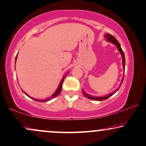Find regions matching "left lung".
<instances>
[{
	"instance_id": "1",
	"label": "left lung",
	"mask_w": 146,
	"mask_h": 146,
	"mask_svg": "<svg viewBox=\"0 0 146 146\" xmlns=\"http://www.w3.org/2000/svg\"><path fill=\"white\" fill-rule=\"evenodd\" d=\"M105 37L107 38V40H108V41L111 42H112V43H113L114 44H115L116 46H117V49L119 50V51L120 52V53H121V55L122 56V58H123V67L124 69H125V55H124V53H123V50H122V48L121 47V45H120L119 42H118V40L116 39V38L114 37L113 36H112L111 35H110V34H106V36H105ZM123 80H122V81H121V85H120V86L118 87V88L116 89V90L114 91V92L110 93V94H109L108 96H104V97H96H96L91 96H90V95L87 94V93H85L83 91V95H84L85 97H87V98H89V99H91V100H96V101H104L105 100H107V99H108L109 98H110V97L111 96H113V95L114 93L116 92V91H117L118 90H119V87H121V85L122 84V82H123Z\"/></svg>"
}]
</instances>
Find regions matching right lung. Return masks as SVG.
<instances>
[{
    "mask_svg": "<svg viewBox=\"0 0 146 146\" xmlns=\"http://www.w3.org/2000/svg\"><path fill=\"white\" fill-rule=\"evenodd\" d=\"M17 57H16V59H17ZM63 81H64V78H63V79H62V81H61V83H60V85H59V87H58V89H57V91H56V92H55V93H54V94L53 95V96H52L51 97H49V98H46V99H44V100H37V99H35V98H31V96H29L28 94H27V93H25L24 91H23V90H22V91H23V92L24 93L25 95H27V96L29 97V98L32 99V100H35V101H36V102H48V101H49V100H51V99H53V98H56V97H57V96H58V95L59 94L60 92H61V89H62V85H63Z\"/></svg>",
    "mask_w": 146,
    "mask_h": 146,
    "instance_id": "right-lung-1",
    "label": "right lung"
}]
</instances>
